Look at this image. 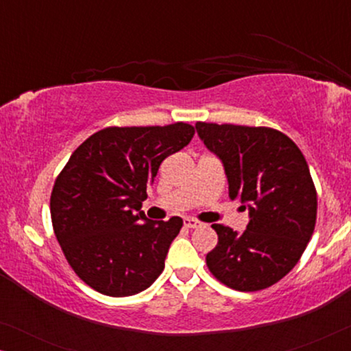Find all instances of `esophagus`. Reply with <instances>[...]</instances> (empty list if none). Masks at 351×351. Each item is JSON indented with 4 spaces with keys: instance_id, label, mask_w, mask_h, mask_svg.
Masks as SVG:
<instances>
[{
    "instance_id": "1",
    "label": "esophagus",
    "mask_w": 351,
    "mask_h": 351,
    "mask_svg": "<svg viewBox=\"0 0 351 351\" xmlns=\"http://www.w3.org/2000/svg\"><path fill=\"white\" fill-rule=\"evenodd\" d=\"M184 225L186 228H201L203 227V222H199V220H196V219H191V217H186L185 220H184Z\"/></svg>"
}]
</instances>
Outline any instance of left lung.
I'll list each match as a JSON object with an SVG mask.
<instances>
[{"instance_id":"left-lung-1","label":"left lung","mask_w":351,"mask_h":351,"mask_svg":"<svg viewBox=\"0 0 351 351\" xmlns=\"http://www.w3.org/2000/svg\"><path fill=\"white\" fill-rule=\"evenodd\" d=\"M196 131L222 160L230 198L251 215L243 233L213 225L219 241L206 265L234 291L267 289L297 265L315 232L318 195L304 153L273 128L198 121Z\"/></svg>"}]
</instances>
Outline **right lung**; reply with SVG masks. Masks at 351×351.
I'll return each instance as SVG.
<instances>
[{"mask_svg": "<svg viewBox=\"0 0 351 351\" xmlns=\"http://www.w3.org/2000/svg\"><path fill=\"white\" fill-rule=\"evenodd\" d=\"M195 136L189 123L110 126L71 153L51 191V220L73 271L94 291L134 295L165 270L184 220H147L142 201L161 162Z\"/></svg>", "mask_w": 351, "mask_h": 351, "instance_id": "right-lung-1", "label": "right lung"}]
</instances>
